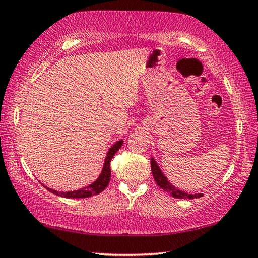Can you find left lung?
Wrapping results in <instances>:
<instances>
[{"label":"left lung","instance_id":"8db88e82","mask_svg":"<svg viewBox=\"0 0 258 258\" xmlns=\"http://www.w3.org/2000/svg\"><path fill=\"white\" fill-rule=\"evenodd\" d=\"M151 170H152V174H153V178L154 180H156V183L158 184V186L163 188L164 191L169 192L171 196H173L174 198H183V199H186V198H190V199H194V198H199L202 197V194H187V192L185 191H181L179 188L174 187L172 184L170 183L169 180H167V178L164 176V173L161 172V170L159 169V166H158L157 161L154 160V158L151 159Z\"/></svg>","mask_w":258,"mask_h":258}]
</instances>
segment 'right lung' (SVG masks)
Listing matches in <instances>:
<instances>
[{"instance_id":"1","label":"right lung","mask_w":258,"mask_h":258,"mask_svg":"<svg viewBox=\"0 0 258 258\" xmlns=\"http://www.w3.org/2000/svg\"><path fill=\"white\" fill-rule=\"evenodd\" d=\"M122 143L123 140H119V142H116L114 145H112L111 149L108 150L107 156H106L104 169H102L100 176L98 177V179L95 180L94 183L88 185V186L82 187L80 190H74V191H68V192H63V191L60 192V191H55L53 188H49L47 186L44 187H47V190H49L51 194L61 196V197H64V198H87V197H91V196L99 195L100 192H102L106 187H107L109 180H111V160L113 156H114V154L119 151L120 147L122 146Z\"/></svg>"}]
</instances>
